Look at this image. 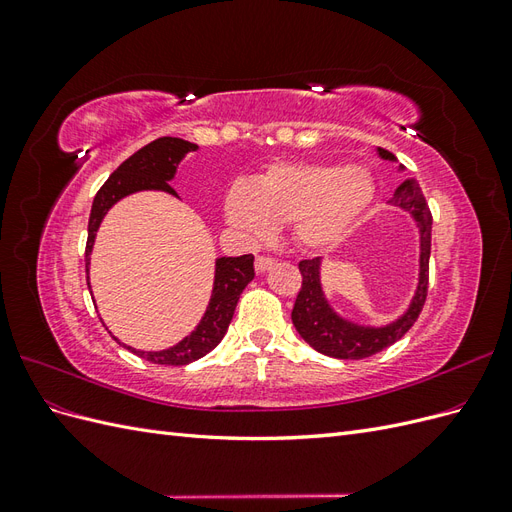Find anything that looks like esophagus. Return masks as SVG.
<instances>
[{"label":"esophagus","mask_w":512,"mask_h":512,"mask_svg":"<svg viewBox=\"0 0 512 512\" xmlns=\"http://www.w3.org/2000/svg\"><path fill=\"white\" fill-rule=\"evenodd\" d=\"M275 260L269 258V256H256V271L258 273H267L269 269H273Z\"/></svg>","instance_id":"34e87169"}]
</instances>
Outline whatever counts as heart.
<instances>
[{"instance_id": "heart-1", "label": "heart", "mask_w": 512, "mask_h": 512, "mask_svg": "<svg viewBox=\"0 0 512 512\" xmlns=\"http://www.w3.org/2000/svg\"><path fill=\"white\" fill-rule=\"evenodd\" d=\"M374 194V179L363 166L277 162L254 183H232L224 213L247 239H267L277 222H290L303 250H329L348 237Z\"/></svg>"}]
</instances>
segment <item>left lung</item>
<instances>
[{"instance_id": "8db88e82", "label": "left lung", "mask_w": 512, "mask_h": 512, "mask_svg": "<svg viewBox=\"0 0 512 512\" xmlns=\"http://www.w3.org/2000/svg\"><path fill=\"white\" fill-rule=\"evenodd\" d=\"M378 156L391 162L397 160L391 151L382 147H378ZM389 203L408 211L418 226V232H421L416 292L406 312L391 324H384V327H365V324H356L339 316L327 301V294H324L320 284L322 258L299 262L303 284L292 307V324L309 346L322 354L333 356V359H367V356L393 346L397 339L410 331L425 305L431 254V211L421 192V185L414 179H406L401 183Z\"/></svg>"}]
</instances>
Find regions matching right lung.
Returning a JSON list of instances; mask_svg holds the SVG:
<instances>
[{"instance_id": "1", "label": "right lung", "mask_w": 512, "mask_h": 512, "mask_svg": "<svg viewBox=\"0 0 512 512\" xmlns=\"http://www.w3.org/2000/svg\"><path fill=\"white\" fill-rule=\"evenodd\" d=\"M198 145L183 141V138L175 136H162L156 141L138 149L134 156H130L126 162L119 164L115 173L106 179V183L98 190L94 205H91L89 226H87V247H85V273L89 280V256L94 250L96 232L117 200L123 196H130L134 192L143 190H158L177 196V192L170 188L168 181H173L179 162L185 158V153L196 151ZM254 280V256H222L215 260V280L211 299L207 305L205 316L200 318L198 327L183 337L179 344L158 352H145L136 350L132 346L123 344L130 352L138 354L141 359H147L158 365H188L192 361H198L200 356L211 352L215 346L222 342V337L228 331V324L235 314L237 301L245 286ZM89 284V282H87ZM91 288V286H89ZM115 342L119 339L115 337ZM121 344V342H119Z\"/></svg>"}]
</instances>
